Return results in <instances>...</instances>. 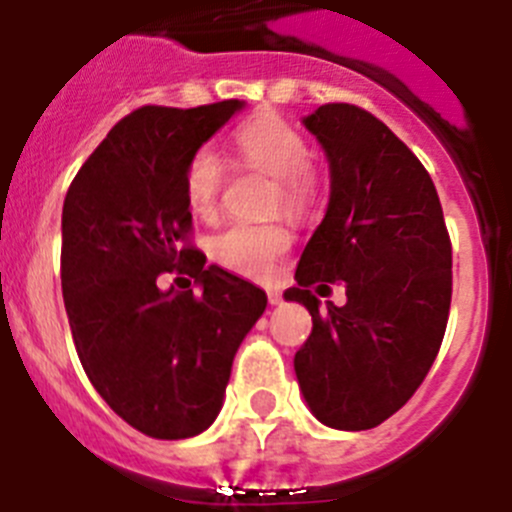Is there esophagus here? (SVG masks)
<instances>
[{"mask_svg":"<svg viewBox=\"0 0 512 512\" xmlns=\"http://www.w3.org/2000/svg\"><path fill=\"white\" fill-rule=\"evenodd\" d=\"M268 301L270 304H281L283 301V296H281V291H275V288H268Z\"/></svg>","mask_w":512,"mask_h":512,"instance_id":"esophagus-1","label":"esophagus"}]
</instances>
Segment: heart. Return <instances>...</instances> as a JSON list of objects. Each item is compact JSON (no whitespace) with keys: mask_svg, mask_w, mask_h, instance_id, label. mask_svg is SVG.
I'll return each instance as SVG.
<instances>
[{"mask_svg":"<svg viewBox=\"0 0 512 512\" xmlns=\"http://www.w3.org/2000/svg\"><path fill=\"white\" fill-rule=\"evenodd\" d=\"M231 151L239 164L273 177L270 208L301 219L314 208L319 177L311 167V146L299 128L275 115H257L231 133ZM226 170L219 154L195 149L190 154L182 188L195 216H213L221 201ZM291 250V234L283 224H231L213 239V260L247 278H268L275 260Z\"/></svg>","mask_w":512,"mask_h":512,"instance_id":"heart-1","label":"heart"}]
</instances>
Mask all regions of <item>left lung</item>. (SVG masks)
<instances>
[{
	"instance_id": "1",
	"label": "left lung",
	"mask_w": 512,
	"mask_h": 512,
	"mask_svg": "<svg viewBox=\"0 0 512 512\" xmlns=\"http://www.w3.org/2000/svg\"><path fill=\"white\" fill-rule=\"evenodd\" d=\"M304 123L330 159V206L286 291L311 314L293 368L317 420L368 430L402 410L441 350L451 237L428 170L376 115L327 102ZM330 282L349 301L319 312L310 286Z\"/></svg>"
}]
</instances>
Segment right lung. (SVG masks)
I'll return each instance as SVG.
<instances>
[{
    "mask_svg": "<svg viewBox=\"0 0 512 512\" xmlns=\"http://www.w3.org/2000/svg\"><path fill=\"white\" fill-rule=\"evenodd\" d=\"M239 108L221 100L133 110L87 157L64 201L61 291L79 361L110 410L159 441L216 420L239 342L268 304L255 283L206 268L182 188L190 154ZM172 274L185 292L163 291Z\"/></svg>",
    "mask_w": 512,
    "mask_h": 512,
    "instance_id": "1",
    "label": "right lung"
}]
</instances>
